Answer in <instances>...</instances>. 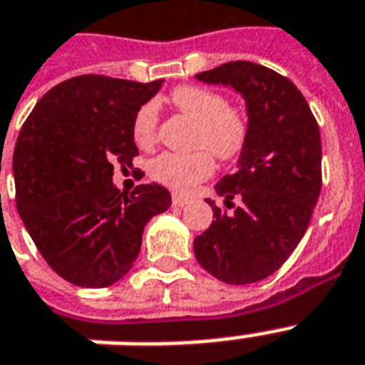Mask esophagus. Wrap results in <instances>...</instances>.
Returning a JSON list of instances; mask_svg holds the SVG:
<instances>
[{
    "label": "esophagus",
    "instance_id": "34e87169",
    "mask_svg": "<svg viewBox=\"0 0 365 365\" xmlns=\"http://www.w3.org/2000/svg\"><path fill=\"white\" fill-rule=\"evenodd\" d=\"M189 202L187 197H182V195H174L172 197V205L178 206V208H182V206H185Z\"/></svg>",
    "mask_w": 365,
    "mask_h": 365
}]
</instances>
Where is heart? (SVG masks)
I'll return each mask as SVG.
<instances>
[{
    "label": "heart",
    "mask_w": 365,
    "mask_h": 365,
    "mask_svg": "<svg viewBox=\"0 0 365 365\" xmlns=\"http://www.w3.org/2000/svg\"><path fill=\"white\" fill-rule=\"evenodd\" d=\"M172 104L199 123V132L195 138L197 148H206L220 159H231L240 153L248 136V123L239 110L229 108L222 94L202 87H178L172 93ZM157 123V104H143L132 121L134 142L138 145H149L153 142ZM208 151L189 155L165 151L149 163V176L176 193H191L214 172V160Z\"/></svg>",
    "instance_id": "heart-1"
}]
</instances>
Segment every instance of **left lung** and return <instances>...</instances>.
Wrapping results in <instances>:
<instances>
[{"label": "left lung", "instance_id": "left-lung-1", "mask_svg": "<svg viewBox=\"0 0 365 365\" xmlns=\"http://www.w3.org/2000/svg\"><path fill=\"white\" fill-rule=\"evenodd\" d=\"M195 79L233 88L248 117L237 170L216 183L233 210L205 199L216 220L195 237V257L225 284L259 282L288 259L309 227L322 187L320 130L299 88L265 66L237 60Z\"/></svg>", "mask_w": 365, "mask_h": 365}]
</instances>
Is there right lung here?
<instances>
[{
    "instance_id": "1",
    "label": "right lung",
    "mask_w": 365,
    "mask_h": 365,
    "mask_svg": "<svg viewBox=\"0 0 365 365\" xmlns=\"http://www.w3.org/2000/svg\"><path fill=\"white\" fill-rule=\"evenodd\" d=\"M163 79L136 83L79 76L31 110L13 155L16 210L51 269L83 288H106L130 271L143 227L170 208L168 189L113 183V163L132 166L136 111Z\"/></svg>"
}]
</instances>
